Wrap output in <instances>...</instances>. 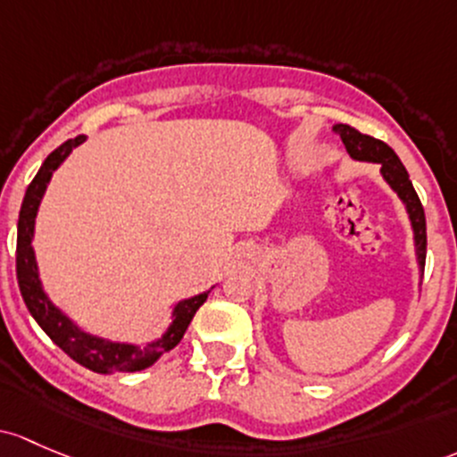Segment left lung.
Wrapping results in <instances>:
<instances>
[{
  "mask_svg": "<svg viewBox=\"0 0 457 457\" xmlns=\"http://www.w3.org/2000/svg\"><path fill=\"white\" fill-rule=\"evenodd\" d=\"M335 131L342 137L345 153L357 162H370V164L381 166V177L390 188L396 192L401 204L405 205L407 219H410L411 232H414V252L419 271H425V256H427V225H425V210H422L419 195L411 186L410 175L405 166L401 164L396 153L387 146L386 142L374 140V137L363 136L350 124H335Z\"/></svg>",
  "mask_w": 457,
  "mask_h": 457,
  "instance_id": "obj_1",
  "label": "left lung"
}]
</instances>
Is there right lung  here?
I'll return each instance as SVG.
<instances>
[{
    "instance_id": "obj_1",
    "label": "right lung",
    "mask_w": 457,
    "mask_h": 457,
    "mask_svg": "<svg viewBox=\"0 0 457 457\" xmlns=\"http://www.w3.org/2000/svg\"><path fill=\"white\" fill-rule=\"evenodd\" d=\"M87 137L79 136L74 140H67L61 144L56 151H52L46 157L38 172L28 186L26 196H23L21 210H19V223H17V280L19 291H21L23 302H26L28 311L35 317L37 324L46 330L47 337L52 339L65 354H70L76 363L94 370V372H140L144 368H151L162 354L175 348L184 337L186 328L195 317L196 309L208 300V293L204 291L199 295L186 297V300L177 302L172 306L170 324L162 333V337L153 339L146 345L127 344V342H112V339L98 337L91 335L85 328H80L70 315L63 313L54 302L50 300L46 289H43L41 276H38V265L35 256V223L38 214V205H41L43 195H46L47 184H50L52 175L56 172L63 162L70 157V153L76 146H80Z\"/></svg>"
}]
</instances>
